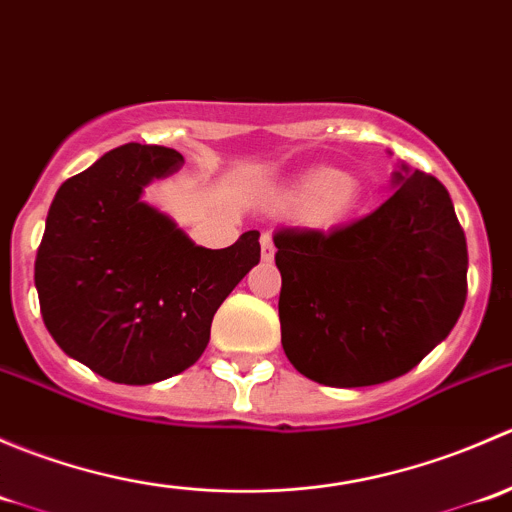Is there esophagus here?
Returning <instances> with one entry per match:
<instances>
[{
    "label": "esophagus",
    "instance_id": "esophagus-1",
    "mask_svg": "<svg viewBox=\"0 0 512 512\" xmlns=\"http://www.w3.org/2000/svg\"><path fill=\"white\" fill-rule=\"evenodd\" d=\"M260 245H262V260L270 262L272 257H275V242H272L270 232H265V235L260 237Z\"/></svg>",
    "mask_w": 512,
    "mask_h": 512
}]
</instances>
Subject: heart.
Listing matches in <instances>:
<instances>
[{"mask_svg": "<svg viewBox=\"0 0 512 512\" xmlns=\"http://www.w3.org/2000/svg\"><path fill=\"white\" fill-rule=\"evenodd\" d=\"M361 200V188L352 173L314 168L282 190L280 203L289 210L304 208L307 223L329 227L347 220Z\"/></svg>", "mask_w": 512, "mask_h": 512, "instance_id": "b5f03b06", "label": "heart"}]
</instances>
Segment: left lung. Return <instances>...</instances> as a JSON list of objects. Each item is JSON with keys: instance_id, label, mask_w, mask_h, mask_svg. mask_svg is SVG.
<instances>
[{"instance_id": "left-lung-1", "label": "left lung", "mask_w": 512, "mask_h": 512, "mask_svg": "<svg viewBox=\"0 0 512 512\" xmlns=\"http://www.w3.org/2000/svg\"><path fill=\"white\" fill-rule=\"evenodd\" d=\"M374 213L334 230L282 227V347L324 386L404 376L451 334L468 294V247L441 180L414 170Z\"/></svg>"}]
</instances>
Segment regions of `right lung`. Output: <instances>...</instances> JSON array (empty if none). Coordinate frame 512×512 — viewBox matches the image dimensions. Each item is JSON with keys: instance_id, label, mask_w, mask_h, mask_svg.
<instances>
[{"instance_id": "obj_1", "label": "right lung", "mask_w": 512, "mask_h": 512, "mask_svg": "<svg viewBox=\"0 0 512 512\" xmlns=\"http://www.w3.org/2000/svg\"><path fill=\"white\" fill-rule=\"evenodd\" d=\"M183 165L173 148L126 143L66 180L34 262L41 317L71 359L116 384H156L193 366L237 282L260 262V232L200 247L143 203Z\"/></svg>"}]
</instances>
